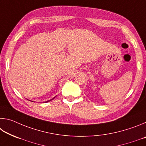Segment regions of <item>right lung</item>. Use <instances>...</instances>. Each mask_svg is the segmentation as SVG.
Masks as SVG:
<instances>
[{
    "label": "right lung",
    "mask_w": 146,
    "mask_h": 146,
    "mask_svg": "<svg viewBox=\"0 0 146 146\" xmlns=\"http://www.w3.org/2000/svg\"><path fill=\"white\" fill-rule=\"evenodd\" d=\"M54 98H55V97H54ZM53 98H52V99H51V100H53ZM50 100H48V101H47V102H49V101H50Z\"/></svg>",
    "instance_id": "right-lung-1"
}]
</instances>
